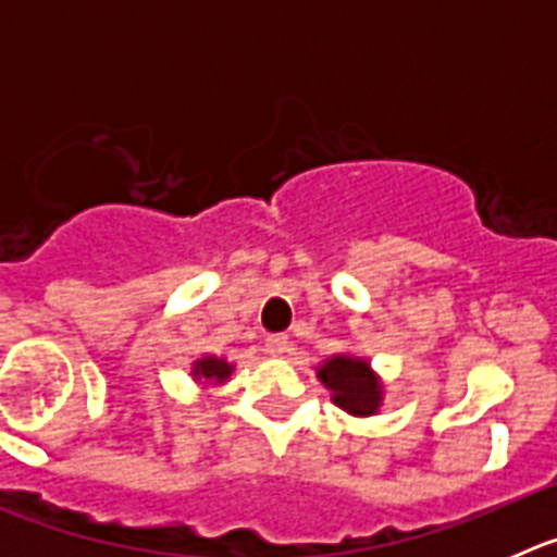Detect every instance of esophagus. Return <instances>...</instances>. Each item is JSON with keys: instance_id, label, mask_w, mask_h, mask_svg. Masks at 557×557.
<instances>
[{"instance_id": "1", "label": "esophagus", "mask_w": 557, "mask_h": 557, "mask_svg": "<svg viewBox=\"0 0 557 557\" xmlns=\"http://www.w3.org/2000/svg\"><path fill=\"white\" fill-rule=\"evenodd\" d=\"M264 348H268L273 357H284V354L289 351V337L287 334H270V337L264 339Z\"/></svg>"}]
</instances>
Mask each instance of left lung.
Here are the masks:
<instances>
[{
	"mask_svg": "<svg viewBox=\"0 0 557 557\" xmlns=\"http://www.w3.org/2000/svg\"><path fill=\"white\" fill-rule=\"evenodd\" d=\"M323 385L334 393V405L351 416H371L379 407V382L368 362L351 357H332L318 371Z\"/></svg>",
	"mask_w": 557,
	"mask_h": 557,
	"instance_id": "1",
	"label": "left lung"
}]
</instances>
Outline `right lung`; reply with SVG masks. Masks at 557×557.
Segmentation results:
<instances>
[{
  "mask_svg": "<svg viewBox=\"0 0 557 557\" xmlns=\"http://www.w3.org/2000/svg\"><path fill=\"white\" fill-rule=\"evenodd\" d=\"M231 373V366L225 359L218 357H206L200 362H195V376H203V379H214V382H223L225 376Z\"/></svg>",
  "mask_w": 557,
  "mask_h": 557,
  "instance_id": "right-lung-1",
  "label": "right lung"
}]
</instances>
